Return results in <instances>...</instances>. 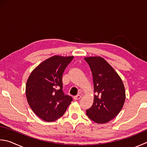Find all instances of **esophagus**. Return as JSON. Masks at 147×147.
<instances>
[{
  "mask_svg": "<svg viewBox=\"0 0 147 147\" xmlns=\"http://www.w3.org/2000/svg\"><path fill=\"white\" fill-rule=\"evenodd\" d=\"M81 97H82V96H80V95H77V96H74V100H78V99L81 98Z\"/></svg>",
  "mask_w": 147,
  "mask_h": 147,
  "instance_id": "34e87169",
  "label": "esophagus"
}]
</instances>
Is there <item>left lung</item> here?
<instances>
[{"label":"left lung","mask_w":147,"mask_h":147,"mask_svg":"<svg viewBox=\"0 0 147 147\" xmlns=\"http://www.w3.org/2000/svg\"><path fill=\"white\" fill-rule=\"evenodd\" d=\"M92 73L94 99L86 110L87 115L97 123H105L114 119L124 104L125 92L123 82L114 69L100 57L84 59Z\"/></svg>","instance_id":"8db88e82"}]
</instances>
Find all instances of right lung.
<instances>
[{
  "mask_svg": "<svg viewBox=\"0 0 147 147\" xmlns=\"http://www.w3.org/2000/svg\"><path fill=\"white\" fill-rule=\"evenodd\" d=\"M74 57L53 56L32 72L26 85V97L34 113L47 122L64 114L73 97L63 91L62 74Z\"/></svg>",
  "mask_w": 147,
  "mask_h": 147,
  "instance_id": "right-lung-1",
  "label": "right lung"
}]
</instances>
